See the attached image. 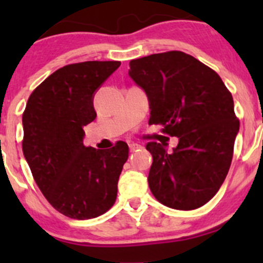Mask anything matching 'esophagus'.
I'll return each mask as SVG.
<instances>
[{"label": "esophagus", "instance_id": "1", "mask_svg": "<svg viewBox=\"0 0 263 263\" xmlns=\"http://www.w3.org/2000/svg\"><path fill=\"white\" fill-rule=\"evenodd\" d=\"M140 147H141V145H139V144H129V150L131 151L137 150V148H140Z\"/></svg>", "mask_w": 263, "mask_h": 263}]
</instances>
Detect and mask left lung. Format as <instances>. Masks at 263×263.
I'll use <instances>...</instances> for the list:
<instances>
[{
  "mask_svg": "<svg viewBox=\"0 0 263 263\" xmlns=\"http://www.w3.org/2000/svg\"><path fill=\"white\" fill-rule=\"evenodd\" d=\"M128 75L147 94L148 124H161L163 134L179 139L173 153L147 142L151 192L168 208H201L216 195L232 164L239 131L232 92L213 68L181 50L132 60Z\"/></svg>",
  "mask_w": 263,
  "mask_h": 263,
  "instance_id": "1",
  "label": "left lung"
}]
</instances>
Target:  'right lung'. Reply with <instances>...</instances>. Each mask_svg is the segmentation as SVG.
<instances>
[{
  "instance_id": "obj_1",
  "label": "right lung",
  "mask_w": 263,
  "mask_h": 263,
  "mask_svg": "<svg viewBox=\"0 0 263 263\" xmlns=\"http://www.w3.org/2000/svg\"><path fill=\"white\" fill-rule=\"evenodd\" d=\"M118 61H86L58 68L34 89L23 113V153L47 201L65 216L86 220L116 202L128 145L107 151L84 145V127L97 112L94 92Z\"/></svg>"
}]
</instances>
